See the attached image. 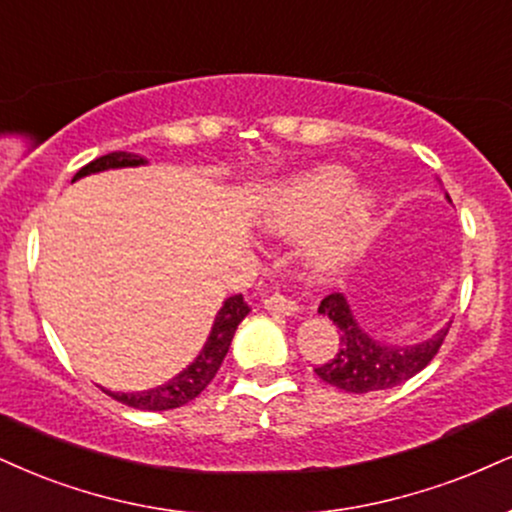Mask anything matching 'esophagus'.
Instances as JSON below:
<instances>
[{
  "instance_id": "1",
  "label": "esophagus",
  "mask_w": 512,
  "mask_h": 512,
  "mask_svg": "<svg viewBox=\"0 0 512 512\" xmlns=\"http://www.w3.org/2000/svg\"><path fill=\"white\" fill-rule=\"evenodd\" d=\"M264 310L274 312V315L288 317V315H295V312H298V303L283 293H272L269 298H264Z\"/></svg>"
}]
</instances>
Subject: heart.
I'll list each match as a JSON object with an SVG mask.
<instances>
[{"mask_svg": "<svg viewBox=\"0 0 512 512\" xmlns=\"http://www.w3.org/2000/svg\"><path fill=\"white\" fill-rule=\"evenodd\" d=\"M348 188L350 174L341 166H324V169L312 171L279 190L267 214L269 226L283 233L305 229L312 221L324 217L348 193ZM369 212H372V197L365 193L350 197L341 219L310 243L312 260L322 267L341 260L365 231Z\"/></svg>", "mask_w": 512, "mask_h": 512, "instance_id": "1", "label": "heart"}]
</instances>
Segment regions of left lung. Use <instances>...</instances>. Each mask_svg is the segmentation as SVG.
Returning <instances> with one entry per match:
<instances>
[{"instance_id":"left-lung-1","label":"left lung","mask_w":512,"mask_h":512,"mask_svg":"<svg viewBox=\"0 0 512 512\" xmlns=\"http://www.w3.org/2000/svg\"><path fill=\"white\" fill-rule=\"evenodd\" d=\"M319 312L338 326L341 348H338L334 360L315 367V372L326 384L348 393L384 391L412 379L434 360L443 338L451 329V324H446L432 338L417 343V346H391V343L367 336L360 329L353 312H350L348 300L341 293L326 295L319 303Z\"/></svg>"}]
</instances>
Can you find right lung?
I'll list each match as a JSON object with an SVG mask.
<instances>
[{"label": "right lung", "instance_id": "add662e5", "mask_svg": "<svg viewBox=\"0 0 512 512\" xmlns=\"http://www.w3.org/2000/svg\"><path fill=\"white\" fill-rule=\"evenodd\" d=\"M140 164H145V159L140 155H133V152H109V155L97 157L92 159L90 164H85L83 169L73 176V181H78V178L88 174H97V171L104 169H121V166ZM248 312L250 307L243 300V295H231V298L224 300V305H221V310L217 312V319H214L212 331H209L205 348L200 350V355H197L181 374H176L171 381H166V384L150 391L107 393L114 400H119V403L135 410H174L190 403V400L197 398L207 389L209 381L217 377L221 362H224L226 353H229L233 334H236L238 324L243 322Z\"/></svg>", "mask_w": 512, "mask_h": 512}]
</instances>
